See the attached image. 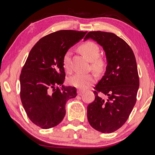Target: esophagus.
Segmentation results:
<instances>
[{"label":"esophagus","mask_w":155,"mask_h":155,"mask_svg":"<svg viewBox=\"0 0 155 155\" xmlns=\"http://www.w3.org/2000/svg\"><path fill=\"white\" fill-rule=\"evenodd\" d=\"M83 92H84V91H83V90H78L77 91V94H78V96H81V95H82V94H83Z\"/></svg>","instance_id":"esophagus-1"}]
</instances>
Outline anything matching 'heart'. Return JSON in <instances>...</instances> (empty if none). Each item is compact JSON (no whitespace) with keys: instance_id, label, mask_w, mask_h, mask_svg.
Returning <instances> with one entry per match:
<instances>
[{"instance_id":"b5f03b06","label":"heart","mask_w":155,"mask_h":155,"mask_svg":"<svg viewBox=\"0 0 155 155\" xmlns=\"http://www.w3.org/2000/svg\"><path fill=\"white\" fill-rule=\"evenodd\" d=\"M79 51L89 61L91 62V68L96 72H102L104 68V60L100 57V50L95 43L87 41L79 46ZM70 51H67L63 57V66L68 73L72 71L71 59ZM68 83L73 87L85 90L90 87L96 81V77L93 74H83L77 73L68 78Z\"/></svg>"}]
</instances>
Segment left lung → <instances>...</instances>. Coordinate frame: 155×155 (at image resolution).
Masks as SVG:
<instances>
[{
	"instance_id": "1",
	"label": "left lung",
	"mask_w": 155,
	"mask_h": 155,
	"mask_svg": "<svg viewBox=\"0 0 155 155\" xmlns=\"http://www.w3.org/2000/svg\"><path fill=\"white\" fill-rule=\"evenodd\" d=\"M91 39L103 47L106 72L94 87L95 99L87 106V119L94 129L103 133L117 130L127 122L134 107L140 86L137 63L130 47L115 34L90 31Z\"/></svg>"
}]
</instances>
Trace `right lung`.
Masks as SVG:
<instances>
[{
    "instance_id": "right-lung-1",
    "label": "right lung",
    "mask_w": 155,
    "mask_h": 155,
    "mask_svg": "<svg viewBox=\"0 0 155 155\" xmlns=\"http://www.w3.org/2000/svg\"><path fill=\"white\" fill-rule=\"evenodd\" d=\"M87 31L61 30L41 38L31 50L20 76V98L28 118L48 129L61 122L77 89L65 87L63 57Z\"/></svg>"
}]
</instances>
